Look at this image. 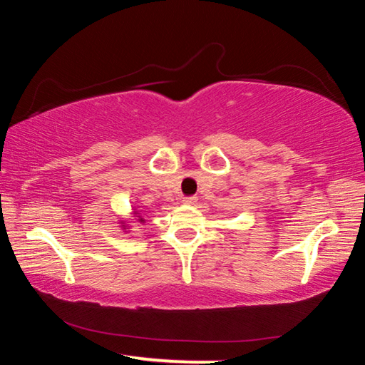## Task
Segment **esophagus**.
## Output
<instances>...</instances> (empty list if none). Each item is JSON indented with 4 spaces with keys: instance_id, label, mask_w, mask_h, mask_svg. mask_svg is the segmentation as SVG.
<instances>
[{
    "instance_id": "esophagus-1",
    "label": "esophagus",
    "mask_w": 365,
    "mask_h": 365,
    "mask_svg": "<svg viewBox=\"0 0 365 365\" xmlns=\"http://www.w3.org/2000/svg\"><path fill=\"white\" fill-rule=\"evenodd\" d=\"M183 202H185V205H195L196 197L195 196H187V197H183Z\"/></svg>"
}]
</instances>
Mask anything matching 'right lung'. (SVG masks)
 Listing matches in <instances>:
<instances>
[{"instance_id":"add662e5","label":"right lung","mask_w":365,"mask_h":365,"mask_svg":"<svg viewBox=\"0 0 365 365\" xmlns=\"http://www.w3.org/2000/svg\"><path fill=\"white\" fill-rule=\"evenodd\" d=\"M135 214H137V211H135ZM140 220H141V222H143V219H140ZM123 227H125V225H123Z\"/></svg>"}]
</instances>
